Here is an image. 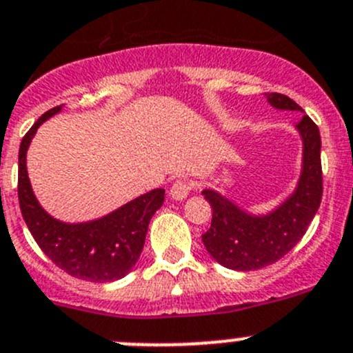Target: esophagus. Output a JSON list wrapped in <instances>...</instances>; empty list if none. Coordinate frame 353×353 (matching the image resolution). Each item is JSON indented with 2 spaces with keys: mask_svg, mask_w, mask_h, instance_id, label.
I'll list each match as a JSON object with an SVG mask.
<instances>
[{
  "mask_svg": "<svg viewBox=\"0 0 353 353\" xmlns=\"http://www.w3.org/2000/svg\"><path fill=\"white\" fill-rule=\"evenodd\" d=\"M191 191V183L186 179H177L176 183L170 186L169 190V196L172 198V200H184V198L190 194Z\"/></svg>",
  "mask_w": 353,
  "mask_h": 353,
  "instance_id": "esophagus-1",
  "label": "esophagus"
}]
</instances>
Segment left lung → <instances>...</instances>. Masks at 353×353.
I'll return each mask as SVG.
<instances>
[{
    "mask_svg": "<svg viewBox=\"0 0 353 353\" xmlns=\"http://www.w3.org/2000/svg\"><path fill=\"white\" fill-rule=\"evenodd\" d=\"M278 110L303 112L292 98L265 93ZM303 141L302 174L295 191L276 210L252 215L214 190L201 194L212 207L210 229L201 236L207 252L232 271H256L286 255L305 234L323 198L319 128L309 115L296 124Z\"/></svg>",
    "mask_w": 353,
    "mask_h": 353,
    "instance_id": "obj_1",
    "label": "left lung"
}]
</instances>
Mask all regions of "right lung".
Listing matches in <instances>:
<instances>
[{
    "label": "right lung",
    "mask_w": 353,
    "mask_h": 353,
    "mask_svg": "<svg viewBox=\"0 0 353 353\" xmlns=\"http://www.w3.org/2000/svg\"><path fill=\"white\" fill-rule=\"evenodd\" d=\"M60 110L61 105L41 115L20 143L19 203L22 217L44 255L67 274L91 283L117 281L138 262L150 219L162 207L165 190L148 191L97 221L67 224L51 217L34 196L26 162L37 128Z\"/></svg>",
    "instance_id": "obj_1"
}]
</instances>
